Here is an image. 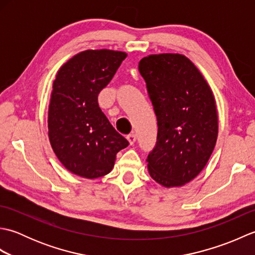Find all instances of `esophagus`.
<instances>
[{
  "label": "esophagus",
  "mask_w": 255,
  "mask_h": 255,
  "mask_svg": "<svg viewBox=\"0 0 255 255\" xmlns=\"http://www.w3.org/2000/svg\"><path fill=\"white\" fill-rule=\"evenodd\" d=\"M127 139H128L129 143H130V144H133L134 142H136L137 136H136V134H134V133H129L128 136H127Z\"/></svg>",
  "instance_id": "obj_1"
}]
</instances>
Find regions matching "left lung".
Listing matches in <instances>:
<instances>
[{
	"label": "left lung",
	"instance_id": "8db88e82",
	"mask_svg": "<svg viewBox=\"0 0 255 255\" xmlns=\"http://www.w3.org/2000/svg\"><path fill=\"white\" fill-rule=\"evenodd\" d=\"M138 68L158 121L149 173L165 187L182 186L204 169L217 141L213 92L194 63L178 53L144 57Z\"/></svg>",
	"mask_w": 255,
	"mask_h": 255
}]
</instances>
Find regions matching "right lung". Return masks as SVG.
Returning <instances> with one entry per match:
<instances>
[{
    "instance_id": "1",
    "label": "right lung",
    "mask_w": 255,
    "mask_h": 255,
    "mask_svg": "<svg viewBox=\"0 0 255 255\" xmlns=\"http://www.w3.org/2000/svg\"><path fill=\"white\" fill-rule=\"evenodd\" d=\"M127 53L85 50L64 63L53 81L48 129L53 152L67 170L86 178L108 174L116 154L129 144L99 106Z\"/></svg>"
}]
</instances>
